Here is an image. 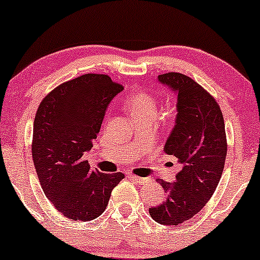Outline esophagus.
<instances>
[{
    "instance_id": "obj_1",
    "label": "esophagus",
    "mask_w": 260,
    "mask_h": 260,
    "mask_svg": "<svg viewBox=\"0 0 260 260\" xmlns=\"http://www.w3.org/2000/svg\"><path fill=\"white\" fill-rule=\"evenodd\" d=\"M129 177L131 178V180L133 181H135V182H138V183H145V182H147V178H144V177H139V176H135V175H130Z\"/></svg>"
}]
</instances>
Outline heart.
Listing matches in <instances>:
<instances>
[{
  "mask_svg": "<svg viewBox=\"0 0 260 260\" xmlns=\"http://www.w3.org/2000/svg\"><path fill=\"white\" fill-rule=\"evenodd\" d=\"M125 107L134 119L146 115L155 116L157 110V99L146 91H134L125 102Z\"/></svg>",
  "mask_w": 260,
  "mask_h": 260,
  "instance_id": "1",
  "label": "heart"
}]
</instances>
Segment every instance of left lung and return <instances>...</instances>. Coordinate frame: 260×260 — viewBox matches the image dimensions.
<instances>
[{"label":"left lung","instance_id":"8db88e82","mask_svg":"<svg viewBox=\"0 0 260 260\" xmlns=\"http://www.w3.org/2000/svg\"><path fill=\"white\" fill-rule=\"evenodd\" d=\"M158 82L177 93V116L165 152L182 165L174 183L157 180L167 193L149 209L153 220L178 225L191 219L216 191L224 169L227 136L218 103L203 86L181 73L160 74Z\"/></svg>","mask_w":260,"mask_h":260}]
</instances>
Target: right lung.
<instances>
[{"label": "right lung", "instance_id": "1", "mask_svg": "<svg viewBox=\"0 0 260 260\" xmlns=\"http://www.w3.org/2000/svg\"><path fill=\"white\" fill-rule=\"evenodd\" d=\"M124 89L107 74H84L53 89L33 122L32 157L44 194L69 219L91 220L107 208L124 174H103L83 158L109 103Z\"/></svg>", "mask_w": 260, "mask_h": 260}]
</instances>
